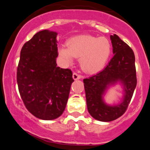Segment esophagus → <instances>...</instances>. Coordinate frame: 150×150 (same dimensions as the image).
Returning <instances> with one entry per match:
<instances>
[{"label": "esophagus", "instance_id": "esophagus-1", "mask_svg": "<svg viewBox=\"0 0 150 150\" xmlns=\"http://www.w3.org/2000/svg\"><path fill=\"white\" fill-rule=\"evenodd\" d=\"M81 78V75L79 74H77L76 72H74L73 73V79L74 80L80 79Z\"/></svg>", "mask_w": 150, "mask_h": 150}]
</instances>
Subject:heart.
<instances>
[{"mask_svg": "<svg viewBox=\"0 0 150 150\" xmlns=\"http://www.w3.org/2000/svg\"><path fill=\"white\" fill-rule=\"evenodd\" d=\"M111 51L110 41L105 37L82 35L71 38L67 47L59 49V54L71 63L74 57H80V65L87 72H96L102 69Z\"/></svg>", "mask_w": 150, "mask_h": 150, "instance_id": "obj_1", "label": "heart"}]
</instances>
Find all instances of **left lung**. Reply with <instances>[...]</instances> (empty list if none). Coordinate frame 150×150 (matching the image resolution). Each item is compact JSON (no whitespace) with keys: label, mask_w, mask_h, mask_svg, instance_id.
<instances>
[{"label":"left lung","mask_w":150,"mask_h":150,"mask_svg":"<svg viewBox=\"0 0 150 150\" xmlns=\"http://www.w3.org/2000/svg\"><path fill=\"white\" fill-rule=\"evenodd\" d=\"M114 56L103 70L83 80L87 109L96 120L110 122L120 117L126 111L137 85L135 57L132 48L117 35H110ZM120 80L125 86L123 102L108 106L102 95L108 86Z\"/></svg>","instance_id":"obj_1"}]
</instances>
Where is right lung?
Listing matches in <instances>:
<instances>
[{
    "mask_svg": "<svg viewBox=\"0 0 150 150\" xmlns=\"http://www.w3.org/2000/svg\"><path fill=\"white\" fill-rule=\"evenodd\" d=\"M57 35L44 30L22 46L17 69V83L26 109L41 120L61 116L69 98L72 71L57 66Z\"/></svg>",
    "mask_w": 150,
    "mask_h": 150,
    "instance_id": "right-lung-1",
    "label": "right lung"
}]
</instances>
